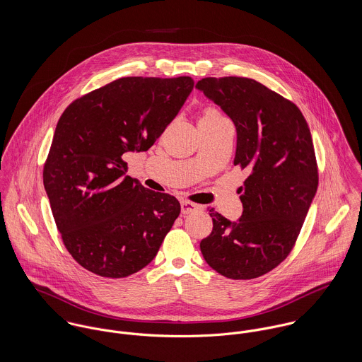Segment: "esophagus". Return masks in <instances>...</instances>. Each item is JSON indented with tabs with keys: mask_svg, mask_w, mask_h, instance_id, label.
<instances>
[{
	"mask_svg": "<svg viewBox=\"0 0 362 362\" xmlns=\"http://www.w3.org/2000/svg\"><path fill=\"white\" fill-rule=\"evenodd\" d=\"M197 210H201V206L194 204V202H189V201H182L181 202V211L182 214H189L192 211H197Z\"/></svg>",
	"mask_w": 362,
	"mask_h": 362,
	"instance_id": "34e87169",
	"label": "esophagus"
}]
</instances>
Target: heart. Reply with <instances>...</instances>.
<instances>
[{
    "label": "heart",
    "mask_w": 362,
    "mask_h": 362,
    "mask_svg": "<svg viewBox=\"0 0 362 362\" xmlns=\"http://www.w3.org/2000/svg\"><path fill=\"white\" fill-rule=\"evenodd\" d=\"M226 117H223V114H220V111H217L216 108L213 107H209L205 108L201 118H199V122H207V121H218V119H223Z\"/></svg>",
    "instance_id": "heart-1"
}]
</instances>
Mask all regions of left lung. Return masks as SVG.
I'll use <instances>...</instances> for the list:
<instances>
[{
  "instance_id": "1",
  "label": "left lung",
  "mask_w": 362,
  "mask_h": 362,
  "mask_svg": "<svg viewBox=\"0 0 362 362\" xmlns=\"http://www.w3.org/2000/svg\"><path fill=\"white\" fill-rule=\"evenodd\" d=\"M197 88L233 119L234 165L250 171L240 188V220L210 213L213 230L201 241V251L221 276L255 279L291 252L316 194L310 127L296 104L254 79L204 78Z\"/></svg>"
}]
</instances>
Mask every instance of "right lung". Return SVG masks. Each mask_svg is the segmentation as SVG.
Returning a JSON list of instances; mask_svg holds the SVG:
<instances>
[{"mask_svg":"<svg viewBox=\"0 0 362 362\" xmlns=\"http://www.w3.org/2000/svg\"><path fill=\"white\" fill-rule=\"evenodd\" d=\"M194 79L119 78L69 104L58 119L43 182L68 252L102 277L149 264L180 202L125 175L127 152H146L175 118Z\"/></svg>","mask_w":362,"mask_h":362,"instance_id":"add662e5","label":"right lung"}]
</instances>
